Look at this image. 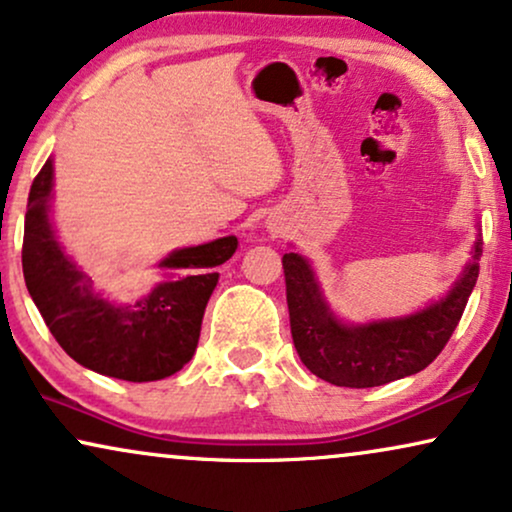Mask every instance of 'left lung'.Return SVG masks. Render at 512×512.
<instances>
[{
	"label": "left lung",
	"instance_id": "left-lung-1",
	"mask_svg": "<svg viewBox=\"0 0 512 512\" xmlns=\"http://www.w3.org/2000/svg\"><path fill=\"white\" fill-rule=\"evenodd\" d=\"M482 242L447 298L404 320L345 327L329 313L313 270L298 254H284L291 338L301 362L322 381L345 388H374L426 369L459 327L480 272Z\"/></svg>",
	"mask_w": 512,
	"mask_h": 512
}]
</instances>
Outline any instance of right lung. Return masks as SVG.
<instances>
[{
    "instance_id": "right-lung-1",
    "label": "right lung",
    "mask_w": 512,
    "mask_h": 512,
    "mask_svg": "<svg viewBox=\"0 0 512 512\" xmlns=\"http://www.w3.org/2000/svg\"><path fill=\"white\" fill-rule=\"evenodd\" d=\"M53 164L35 176L25 211L23 275L58 345L82 367L131 383L159 381L192 360L218 265L237 237L178 249L159 263L167 280L134 305L108 301L58 247L49 221Z\"/></svg>"
}]
</instances>
